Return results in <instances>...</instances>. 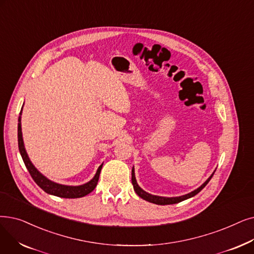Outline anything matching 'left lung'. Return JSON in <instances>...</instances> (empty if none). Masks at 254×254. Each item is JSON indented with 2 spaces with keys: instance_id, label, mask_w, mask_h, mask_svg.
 <instances>
[{
  "instance_id": "1",
  "label": "left lung",
  "mask_w": 254,
  "mask_h": 254,
  "mask_svg": "<svg viewBox=\"0 0 254 254\" xmlns=\"http://www.w3.org/2000/svg\"><path fill=\"white\" fill-rule=\"evenodd\" d=\"M216 171V170H215ZM215 172L212 173V175L209 176V178L199 187V188H197L196 190L188 193V194H185V195H182V196H176V197H164V196H158V195H152V194H149L147 193L146 191H144L143 189H141L137 181H136V176H135V169L133 167V169H131V184H133L134 186V190L135 192L137 193V195L139 197H141L142 199H144L148 202H151V203H156V204H160V205H166V204H174V203H179L183 200H186L188 199V198H191L193 196H195L196 194L199 193L204 187L207 185V183L211 181L212 176L214 175Z\"/></svg>"
}]
</instances>
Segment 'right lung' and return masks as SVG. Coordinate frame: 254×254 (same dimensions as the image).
Segmentation results:
<instances>
[{
	"mask_svg": "<svg viewBox=\"0 0 254 254\" xmlns=\"http://www.w3.org/2000/svg\"><path fill=\"white\" fill-rule=\"evenodd\" d=\"M21 112H23V107H21L20 113L18 116V126H17V140H18V149L20 152V156L23 158V161L26 165V167L31 174L32 179L40 187V188L48 194L58 196L62 198H80L84 197L87 194H89L94 190V188L97 185L98 178H100V173L103 167V164L97 168V171L93 179L90 180L88 183L80 185V186H66L62 184L55 183L51 180H49L47 176L43 175L40 171L37 170V168L32 164L28 153L25 148L24 139H23V133H21Z\"/></svg>",
	"mask_w": 254,
	"mask_h": 254,
	"instance_id": "obj_1",
	"label": "right lung"
}]
</instances>
